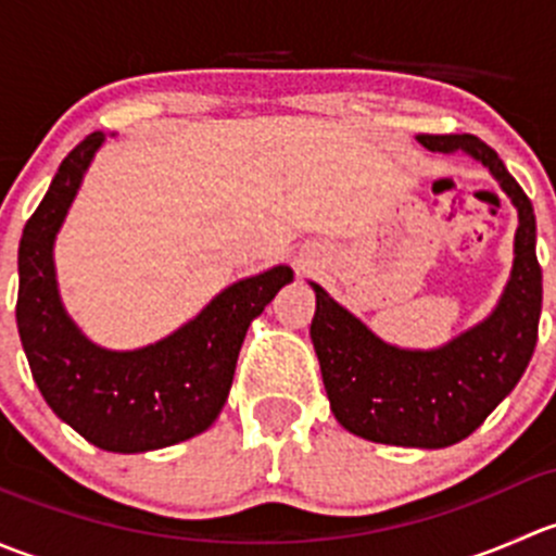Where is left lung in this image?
Returning a JSON list of instances; mask_svg holds the SVG:
<instances>
[{"label": "left lung", "instance_id": "obj_1", "mask_svg": "<svg viewBox=\"0 0 556 556\" xmlns=\"http://www.w3.org/2000/svg\"><path fill=\"white\" fill-rule=\"evenodd\" d=\"M433 153L484 164L519 212L514 268L495 312L439 350H401L374 336L319 285L312 319L330 412L366 441L444 450L468 439L517 387L535 352L543 277L535 255V212L490 144L470 134H419Z\"/></svg>", "mask_w": 556, "mask_h": 556}]
</instances>
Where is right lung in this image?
<instances>
[{
  "label": "right lung",
  "mask_w": 556,
  "mask_h": 556,
  "mask_svg": "<svg viewBox=\"0 0 556 556\" xmlns=\"http://www.w3.org/2000/svg\"><path fill=\"white\" fill-rule=\"evenodd\" d=\"M104 134L83 139L55 172L18 247L21 344L55 417L106 452H150L204 433L231 390L252 319L293 268L274 266L231 285L166 339L134 352L102 350L80 333L59 299L53 242Z\"/></svg>",
  "instance_id": "add662e5"
}]
</instances>
